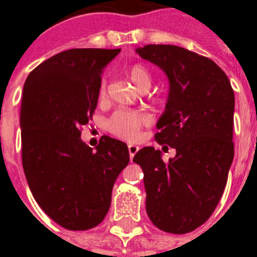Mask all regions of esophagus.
<instances>
[{
    "label": "esophagus",
    "instance_id": "1",
    "mask_svg": "<svg viewBox=\"0 0 257 257\" xmlns=\"http://www.w3.org/2000/svg\"><path fill=\"white\" fill-rule=\"evenodd\" d=\"M128 151H129V157H131V160H133V157H135V155H136L137 152H139V147L137 145H129L128 147Z\"/></svg>",
    "mask_w": 257,
    "mask_h": 257
}]
</instances>
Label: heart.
I'll return each instance as SVG.
<instances>
[{"label": "heart", "mask_w": 257, "mask_h": 257, "mask_svg": "<svg viewBox=\"0 0 257 257\" xmlns=\"http://www.w3.org/2000/svg\"><path fill=\"white\" fill-rule=\"evenodd\" d=\"M126 73H128L131 81L133 82V85L140 92H147L151 88L152 78H151V74L147 68H144L143 65H139V64L132 65ZM105 97H106V81L102 78L98 85V100H105ZM148 122V117L143 113L121 109V110H116L109 117L106 126L113 136L126 141H135L140 137L141 129Z\"/></svg>", "instance_id": "heart-1"}]
</instances>
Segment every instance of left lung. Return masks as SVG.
I'll return each instance as SVG.
<instances>
[{
    "instance_id": "8db88e82",
    "label": "left lung",
    "mask_w": 257,
    "mask_h": 257,
    "mask_svg": "<svg viewBox=\"0 0 257 257\" xmlns=\"http://www.w3.org/2000/svg\"><path fill=\"white\" fill-rule=\"evenodd\" d=\"M136 52L169 80L165 112L155 140L176 156L163 160L153 147L133 161L144 172L147 213L153 225L175 235L195 231L217 207L233 149L235 94L227 74L211 58L175 45H145Z\"/></svg>"
}]
</instances>
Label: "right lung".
<instances>
[{
	"instance_id": "add662e5",
	"label": "right lung",
	"mask_w": 257,
	"mask_h": 257,
	"mask_svg": "<svg viewBox=\"0 0 257 257\" xmlns=\"http://www.w3.org/2000/svg\"><path fill=\"white\" fill-rule=\"evenodd\" d=\"M120 49H69L34 68L22 90V167L42 211L69 231L104 220L112 189L128 165V147L102 136L93 151L81 140L98 101L101 73Z\"/></svg>"
}]
</instances>
